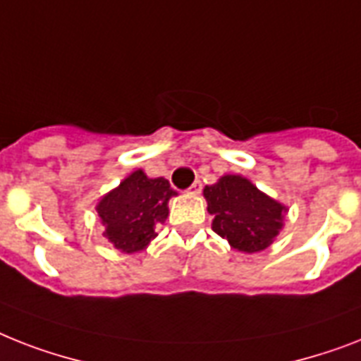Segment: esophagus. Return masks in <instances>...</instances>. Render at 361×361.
<instances>
[{"instance_id": "esophagus-1", "label": "esophagus", "mask_w": 361, "mask_h": 361, "mask_svg": "<svg viewBox=\"0 0 361 361\" xmlns=\"http://www.w3.org/2000/svg\"><path fill=\"white\" fill-rule=\"evenodd\" d=\"M200 190H202V183H200V181H195V183H192V185L189 187L190 195H198Z\"/></svg>"}]
</instances>
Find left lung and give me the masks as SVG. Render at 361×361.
<instances>
[{"label": "left lung", "mask_w": 361, "mask_h": 361, "mask_svg": "<svg viewBox=\"0 0 361 361\" xmlns=\"http://www.w3.org/2000/svg\"><path fill=\"white\" fill-rule=\"evenodd\" d=\"M207 211L213 215V231L245 254L269 248L283 228L287 206L257 189L239 174L221 176L204 187Z\"/></svg>", "instance_id": "1"}]
</instances>
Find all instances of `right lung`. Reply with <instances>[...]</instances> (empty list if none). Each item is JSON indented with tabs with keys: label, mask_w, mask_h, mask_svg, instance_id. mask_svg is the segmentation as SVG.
<instances>
[{
	"label": "right lung",
	"mask_w": 361,
	"mask_h": 361,
	"mask_svg": "<svg viewBox=\"0 0 361 361\" xmlns=\"http://www.w3.org/2000/svg\"><path fill=\"white\" fill-rule=\"evenodd\" d=\"M178 196L165 178L133 171L96 204L104 235L122 254L142 252L155 237V226L169 216V200Z\"/></svg>",
	"instance_id": "add662e5"
}]
</instances>
